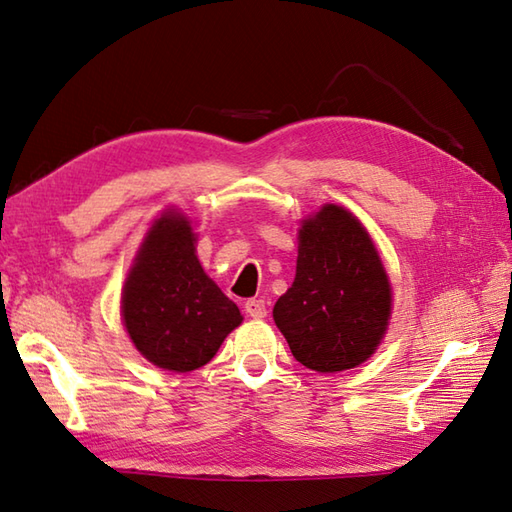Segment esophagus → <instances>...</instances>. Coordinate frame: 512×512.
Returning a JSON list of instances; mask_svg holds the SVG:
<instances>
[{
    "label": "esophagus",
    "instance_id": "34e87169",
    "mask_svg": "<svg viewBox=\"0 0 512 512\" xmlns=\"http://www.w3.org/2000/svg\"><path fill=\"white\" fill-rule=\"evenodd\" d=\"M244 310H246L248 317H253V319H264L266 312H268L264 299H248L244 303Z\"/></svg>",
    "mask_w": 512,
    "mask_h": 512
}]
</instances>
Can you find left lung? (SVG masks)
Listing matches in <instances>:
<instances>
[{"label": "left lung", "mask_w": 512, "mask_h": 512, "mask_svg": "<svg viewBox=\"0 0 512 512\" xmlns=\"http://www.w3.org/2000/svg\"><path fill=\"white\" fill-rule=\"evenodd\" d=\"M391 288L363 224L325 204L299 231L297 277L273 317L292 356L314 372H343L367 361L383 339Z\"/></svg>", "instance_id": "obj_1"}]
</instances>
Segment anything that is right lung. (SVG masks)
Masks as SVG:
<instances>
[{
  "label": "right lung",
  "mask_w": 512,
  "mask_h": 512,
  "mask_svg": "<svg viewBox=\"0 0 512 512\" xmlns=\"http://www.w3.org/2000/svg\"><path fill=\"white\" fill-rule=\"evenodd\" d=\"M180 213L151 226L125 281L123 321L138 352L171 372H191L242 323L235 303L206 277Z\"/></svg>",
  "instance_id": "1"
}]
</instances>
